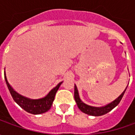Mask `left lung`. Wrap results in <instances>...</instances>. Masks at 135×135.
Listing matches in <instances>:
<instances>
[{"instance_id":"left-lung-1","label":"left lung","mask_w":135,"mask_h":135,"mask_svg":"<svg viewBox=\"0 0 135 135\" xmlns=\"http://www.w3.org/2000/svg\"><path fill=\"white\" fill-rule=\"evenodd\" d=\"M127 87L126 88V89L122 92L120 95L117 98V99H115L113 101H112L111 103L107 104L105 106L101 107H91L89 105H87L85 103H83L81 101L80 98V95H79V92H78V89L76 88V85L74 86V99H75L76 103L77 104V106L79 107V109L81 111L83 112L84 113L90 115V116H94V117H99V116H102L107 113L108 112L112 110L115 107H117L119 102L122 98V97L125 94V91L126 90Z\"/></svg>"}]
</instances>
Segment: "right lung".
I'll use <instances>...</instances> for the list:
<instances>
[{
  "label": "right lung",
  "mask_w": 135,
  "mask_h": 135,
  "mask_svg": "<svg viewBox=\"0 0 135 135\" xmlns=\"http://www.w3.org/2000/svg\"><path fill=\"white\" fill-rule=\"evenodd\" d=\"M4 78L6 80L8 89L13 97V100L25 111L30 113H32V114H41V113H44L45 112H47L49 110L52 105V102L55 99V95L58 89H59L61 84L62 83V82L59 83L54 89H52L49 91L47 95L45 96L43 98L30 99L26 97H24V96L19 95L18 92H16L13 89L12 86H10L8 83L5 71H4Z\"/></svg>",
  "instance_id": "1"
}]
</instances>
